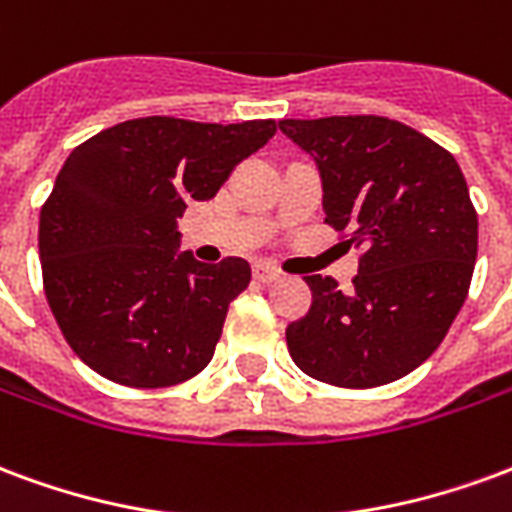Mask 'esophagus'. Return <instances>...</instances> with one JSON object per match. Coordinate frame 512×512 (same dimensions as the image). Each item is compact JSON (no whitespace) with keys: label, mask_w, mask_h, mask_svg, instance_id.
Here are the masks:
<instances>
[{"label":"esophagus","mask_w":512,"mask_h":512,"mask_svg":"<svg viewBox=\"0 0 512 512\" xmlns=\"http://www.w3.org/2000/svg\"><path fill=\"white\" fill-rule=\"evenodd\" d=\"M282 277V271L274 266H266V263H257L255 266V279L257 282H263V285H268V282H277V279Z\"/></svg>","instance_id":"1"}]
</instances>
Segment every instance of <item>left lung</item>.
Here are the masks:
<instances>
[{"instance_id": "left-lung-1", "label": "left lung", "mask_w": 512, "mask_h": 512, "mask_svg": "<svg viewBox=\"0 0 512 512\" xmlns=\"http://www.w3.org/2000/svg\"><path fill=\"white\" fill-rule=\"evenodd\" d=\"M323 183L326 224L359 246L348 290L312 274L310 312L290 323L288 351L323 384L370 389L408 376L461 312L477 211L458 161L433 139L376 115L282 120Z\"/></svg>"}]
</instances>
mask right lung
I'll use <instances>...</instances> for the list:
<instances>
[{
    "label": "right lung",
    "instance_id": "1",
    "mask_svg": "<svg viewBox=\"0 0 512 512\" xmlns=\"http://www.w3.org/2000/svg\"><path fill=\"white\" fill-rule=\"evenodd\" d=\"M274 120L194 123L139 117L73 150L40 208L46 299L73 354L98 376L161 389L208 367L230 301L252 268L180 252L178 219L216 197Z\"/></svg>",
    "mask_w": 512,
    "mask_h": 512
}]
</instances>
